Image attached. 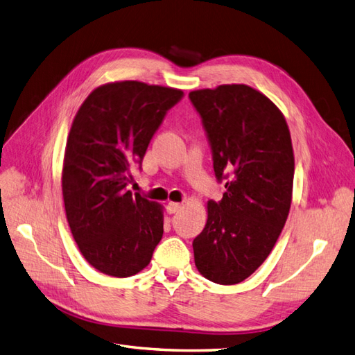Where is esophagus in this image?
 Here are the masks:
<instances>
[{
	"label": "esophagus",
	"instance_id": "esophagus-1",
	"mask_svg": "<svg viewBox=\"0 0 355 355\" xmlns=\"http://www.w3.org/2000/svg\"><path fill=\"white\" fill-rule=\"evenodd\" d=\"M181 208H183V205L181 204H178V202H169L168 205H166V210H168V213L169 214H174V213H178Z\"/></svg>",
	"mask_w": 355,
	"mask_h": 355
}]
</instances>
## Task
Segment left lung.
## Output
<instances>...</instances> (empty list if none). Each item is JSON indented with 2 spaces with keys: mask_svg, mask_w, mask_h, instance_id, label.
<instances>
[{
  "mask_svg": "<svg viewBox=\"0 0 355 355\" xmlns=\"http://www.w3.org/2000/svg\"><path fill=\"white\" fill-rule=\"evenodd\" d=\"M225 184L219 202L193 240L195 266L219 285L248 279L275 248L291 207L294 153L284 115L259 91L243 84L189 93Z\"/></svg>",
  "mask_w": 355,
  "mask_h": 355,
  "instance_id": "obj_1",
  "label": "left lung"
}]
</instances>
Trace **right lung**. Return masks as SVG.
Wrapping results in <instances>:
<instances>
[{
    "label": "right lung",
    "mask_w": 355,
    "mask_h": 355,
    "mask_svg": "<svg viewBox=\"0 0 355 355\" xmlns=\"http://www.w3.org/2000/svg\"><path fill=\"white\" fill-rule=\"evenodd\" d=\"M183 96L138 80L106 84L85 98L71 124L62 166L66 216L80 253L105 275L139 272L162 240V207L127 186Z\"/></svg>",
    "instance_id": "add662e5"
}]
</instances>
